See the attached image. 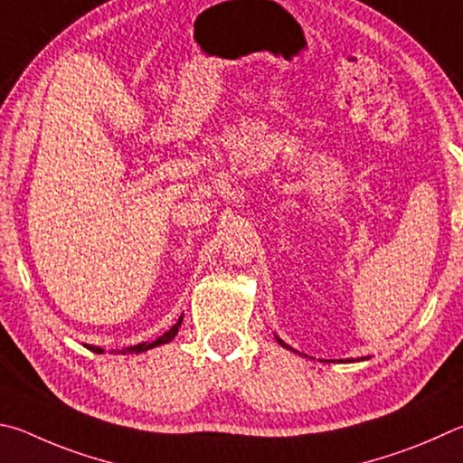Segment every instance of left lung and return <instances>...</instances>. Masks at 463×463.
I'll return each mask as SVG.
<instances>
[{
	"label": "left lung",
	"instance_id": "1",
	"mask_svg": "<svg viewBox=\"0 0 463 463\" xmlns=\"http://www.w3.org/2000/svg\"><path fill=\"white\" fill-rule=\"evenodd\" d=\"M279 344H280V345H285V344H282V339H279ZM285 347H288V345H285Z\"/></svg>",
	"mask_w": 463,
	"mask_h": 463
}]
</instances>
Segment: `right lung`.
Masks as SVG:
<instances>
[{
  "instance_id": "1",
  "label": "right lung",
  "mask_w": 463,
  "mask_h": 463,
  "mask_svg": "<svg viewBox=\"0 0 463 463\" xmlns=\"http://www.w3.org/2000/svg\"><path fill=\"white\" fill-rule=\"evenodd\" d=\"M181 321H183V317L178 319L173 327H170L165 335H160L158 339H154V342H150V344H146V342H142V344H137V345H132V347H126V350H121V354H140V352H148V350H152V347H156V345H162V344H168V342H173V337L176 335V331H178V327H181ZM89 350L91 352H95V354H103V350L101 347H93V345H87Z\"/></svg>"
}]
</instances>
